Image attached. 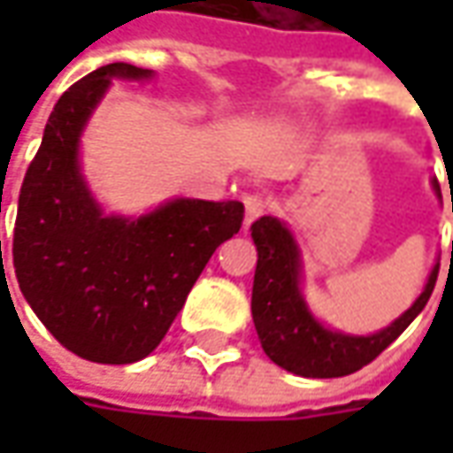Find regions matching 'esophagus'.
I'll use <instances>...</instances> for the list:
<instances>
[{
  "mask_svg": "<svg viewBox=\"0 0 453 453\" xmlns=\"http://www.w3.org/2000/svg\"><path fill=\"white\" fill-rule=\"evenodd\" d=\"M270 209V199L265 196V194H250V196H244V224L250 226L254 219H259L265 211Z\"/></svg>",
  "mask_w": 453,
  "mask_h": 453,
  "instance_id": "34e87169",
  "label": "esophagus"
}]
</instances>
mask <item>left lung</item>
<instances>
[{
	"mask_svg": "<svg viewBox=\"0 0 453 453\" xmlns=\"http://www.w3.org/2000/svg\"><path fill=\"white\" fill-rule=\"evenodd\" d=\"M431 188L439 196V183L431 181ZM252 239L257 247L252 320L262 350L272 363L303 378H340L368 365L416 320V315L426 307L439 277L436 262L424 292L403 315L378 333L350 335L327 327L304 303L303 254L285 221L277 217L257 219L252 224Z\"/></svg>",
	"mask_w": 453,
	"mask_h": 453,
	"instance_id": "8db88e82",
	"label": "left lung"
}]
</instances>
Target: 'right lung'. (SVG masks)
<instances>
[{
    "label": "right lung",
    "instance_id": "right-lung-1",
    "mask_svg": "<svg viewBox=\"0 0 453 453\" xmlns=\"http://www.w3.org/2000/svg\"><path fill=\"white\" fill-rule=\"evenodd\" d=\"M113 80L153 70L111 62L62 93L27 168L12 257L25 300L67 350L126 365L158 348L211 254L239 232L244 203L171 199L141 217L105 214L80 138Z\"/></svg>",
    "mask_w": 453,
    "mask_h": 453
}]
</instances>
